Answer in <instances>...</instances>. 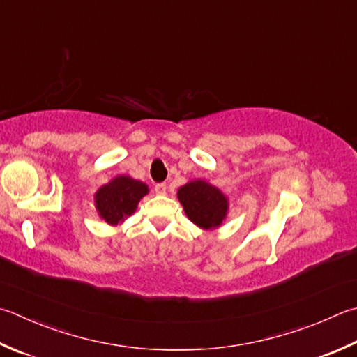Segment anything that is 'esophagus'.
<instances>
[{
    "instance_id": "1",
    "label": "esophagus",
    "mask_w": 357,
    "mask_h": 357,
    "mask_svg": "<svg viewBox=\"0 0 357 357\" xmlns=\"http://www.w3.org/2000/svg\"><path fill=\"white\" fill-rule=\"evenodd\" d=\"M166 190H167V188H166L165 183H157V185H155V192L158 194V196H165Z\"/></svg>"
}]
</instances>
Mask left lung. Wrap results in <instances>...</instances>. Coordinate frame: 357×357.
I'll return each mask as SVG.
<instances>
[{"mask_svg": "<svg viewBox=\"0 0 357 357\" xmlns=\"http://www.w3.org/2000/svg\"><path fill=\"white\" fill-rule=\"evenodd\" d=\"M177 199L186 218L202 230H214L224 224L228 214V197L218 186L204 178H196L180 186Z\"/></svg>", "mask_w": 357, "mask_h": 357, "instance_id": "obj_1", "label": "left lung"}]
</instances>
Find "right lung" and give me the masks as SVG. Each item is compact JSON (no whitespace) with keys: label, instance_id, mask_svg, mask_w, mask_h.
Segmentation results:
<instances>
[{"label":"right lung","instance_id":"right-lung-1","mask_svg":"<svg viewBox=\"0 0 357 357\" xmlns=\"http://www.w3.org/2000/svg\"><path fill=\"white\" fill-rule=\"evenodd\" d=\"M149 194V186L130 176H116L95 192L99 218L118 227L137 211L139 200Z\"/></svg>","mask_w":357,"mask_h":357}]
</instances>
